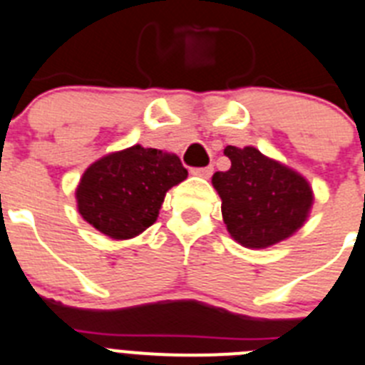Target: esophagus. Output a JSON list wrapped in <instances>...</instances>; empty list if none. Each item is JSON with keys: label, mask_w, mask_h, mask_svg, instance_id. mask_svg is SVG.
Segmentation results:
<instances>
[{"label": "esophagus", "mask_w": 365, "mask_h": 365, "mask_svg": "<svg viewBox=\"0 0 365 365\" xmlns=\"http://www.w3.org/2000/svg\"><path fill=\"white\" fill-rule=\"evenodd\" d=\"M192 174H197V176H202V178H210L211 174H213V167H198V168H192L191 170Z\"/></svg>", "instance_id": "esophagus-1"}]
</instances>
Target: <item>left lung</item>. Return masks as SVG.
Segmentation results:
<instances>
[{"label":"left lung","instance_id":"8db88e82","mask_svg":"<svg viewBox=\"0 0 365 365\" xmlns=\"http://www.w3.org/2000/svg\"><path fill=\"white\" fill-rule=\"evenodd\" d=\"M232 167L213 174L222 219L237 243L265 249L301 228L312 207V189L301 174L252 146H226Z\"/></svg>","mask_w":365,"mask_h":365}]
</instances>
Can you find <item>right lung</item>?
Returning a JSON list of instances; mask_svg holds the SVG:
<instances>
[{"label": "right lung", "instance_id": "add662e5", "mask_svg": "<svg viewBox=\"0 0 365 365\" xmlns=\"http://www.w3.org/2000/svg\"><path fill=\"white\" fill-rule=\"evenodd\" d=\"M185 178L178 155L135 145L85 170L76 191L78 210L102 234L130 240L154 225L165 192Z\"/></svg>", "mask_w": 365, "mask_h": 365}]
</instances>
